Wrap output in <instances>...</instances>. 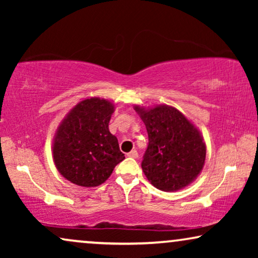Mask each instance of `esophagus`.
<instances>
[{
  "label": "esophagus",
  "instance_id": "obj_1",
  "mask_svg": "<svg viewBox=\"0 0 258 258\" xmlns=\"http://www.w3.org/2000/svg\"><path fill=\"white\" fill-rule=\"evenodd\" d=\"M126 156L133 157V158H137V157H139V153H137V150H132L130 153L126 154Z\"/></svg>",
  "mask_w": 258,
  "mask_h": 258
}]
</instances>
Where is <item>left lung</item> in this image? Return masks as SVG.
I'll use <instances>...</instances> for the list:
<instances>
[{"label": "left lung", "instance_id": "obj_1", "mask_svg": "<svg viewBox=\"0 0 258 258\" xmlns=\"http://www.w3.org/2000/svg\"><path fill=\"white\" fill-rule=\"evenodd\" d=\"M146 124L149 144L142 161L148 181L162 191H177L195 181L206 162L207 147L200 130L167 104L134 107Z\"/></svg>", "mask_w": 258, "mask_h": 258}]
</instances>
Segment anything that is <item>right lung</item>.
I'll return each mask as SVG.
<instances>
[{"label":"right lung","mask_w":258,"mask_h":258,"mask_svg":"<svg viewBox=\"0 0 258 258\" xmlns=\"http://www.w3.org/2000/svg\"><path fill=\"white\" fill-rule=\"evenodd\" d=\"M114 111L112 102L89 97L59 123L52 141V160L66 179L84 188L97 186L124 160L117 139L109 132Z\"/></svg>","instance_id":"add662e5"}]
</instances>
